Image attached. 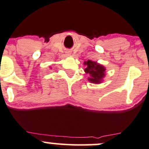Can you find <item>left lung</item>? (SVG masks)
<instances>
[{"label": "left lung", "mask_w": 149, "mask_h": 149, "mask_svg": "<svg viewBox=\"0 0 149 149\" xmlns=\"http://www.w3.org/2000/svg\"><path fill=\"white\" fill-rule=\"evenodd\" d=\"M84 65L86 66L84 70L89 75L88 78V81L95 84H99L103 82L106 76V68L103 65L91 60L84 61Z\"/></svg>", "instance_id": "1"}]
</instances>
